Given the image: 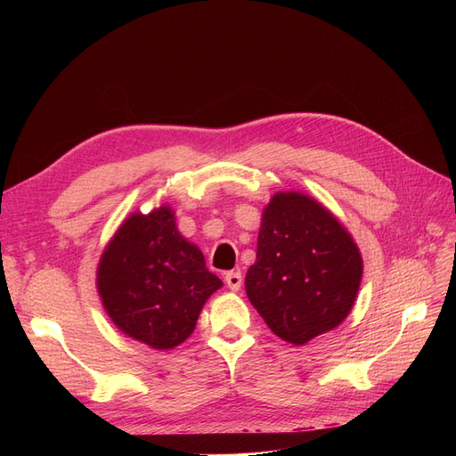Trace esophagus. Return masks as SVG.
<instances>
[{
    "label": "esophagus",
    "instance_id": "esophagus-1",
    "mask_svg": "<svg viewBox=\"0 0 456 456\" xmlns=\"http://www.w3.org/2000/svg\"><path fill=\"white\" fill-rule=\"evenodd\" d=\"M224 281H226L230 291H240V289H241V281H243L241 272H228Z\"/></svg>",
    "mask_w": 456,
    "mask_h": 456
}]
</instances>
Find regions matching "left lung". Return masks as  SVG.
Returning a JSON list of instances; mask_svg holds the SVG:
<instances>
[{"label": "left lung", "mask_w": 456, "mask_h": 456, "mask_svg": "<svg viewBox=\"0 0 456 456\" xmlns=\"http://www.w3.org/2000/svg\"><path fill=\"white\" fill-rule=\"evenodd\" d=\"M363 258L352 233L305 191H278L262 211L245 291L272 333L302 346L354 308Z\"/></svg>", "instance_id": "8db88e82"}]
</instances>
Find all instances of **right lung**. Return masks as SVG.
Listing matches in <instances>:
<instances>
[{
	"label": "right lung",
	"instance_id": "obj_1",
	"mask_svg": "<svg viewBox=\"0 0 456 456\" xmlns=\"http://www.w3.org/2000/svg\"><path fill=\"white\" fill-rule=\"evenodd\" d=\"M220 287L200 247L178 232L169 205L133 211L96 266V291L110 320L154 350H171L194 333L203 305Z\"/></svg>",
	"mask_w": 456,
	"mask_h": 456
}]
</instances>
